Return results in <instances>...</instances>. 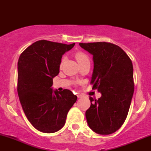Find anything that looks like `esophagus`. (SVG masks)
<instances>
[{
    "label": "esophagus",
    "mask_w": 151,
    "mask_h": 151,
    "mask_svg": "<svg viewBox=\"0 0 151 151\" xmlns=\"http://www.w3.org/2000/svg\"><path fill=\"white\" fill-rule=\"evenodd\" d=\"M77 96H78V98H82V95H81V94H79V93H78V94L77 95Z\"/></svg>",
    "instance_id": "1"
}]
</instances>
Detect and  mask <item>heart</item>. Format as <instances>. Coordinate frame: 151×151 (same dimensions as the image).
<instances>
[{
	"label": "heart",
	"mask_w": 151,
	"mask_h": 151,
	"mask_svg": "<svg viewBox=\"0 0 151 151\" xmlns=\"http://www.w3.org/2000/svg\"><path fill=\"white\" fill-rule=\"evenodd\" d=\"M75 57L79 64L85 61H88V58L87 55H86L84 53L81 52V51H79V52L76 53L75 55ZM65 57L63 58V59H62L61 63H60V66L63 65L64 62H65Z\"/></svg>",
	"instance_id": "obj_1"
}]
</instances>
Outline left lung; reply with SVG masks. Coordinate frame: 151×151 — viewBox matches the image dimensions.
<instances>
[{
  "label": "left lung",
  "instance_id": "left-lung-1",
  "mask_svg": "<svg viewBox=\"0 0 151 151\" xmlns=\"http://www.w3.org/2000/svg\"><path fill=\"white\" fill-rule=\"evenodd\" d=\"M93 55V71L91 83L102 96L90 97L85 115L95 133L109 135L122 127L127 118L134 92L133 64L117 45L106 42L80 43Z\"/></svg>",
  "mask_w": 151,
  "mask_h": 151
}]
</instances>
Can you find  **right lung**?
Listing matches in <instances>:
<instances>
[{"mask_svg":"<svg viewBox=\"0 0 151 151\" xmlns=\"http://www.w3.org/2000/svg\"><path fill=\"white\" fill-rule=\"evenodd\" d=\"M75 43L66 45L38 40L28 47L18 62V94L27 118L35 129L55 133L65 124L77 100L70 90H53V78L60 72L63 55Z\"/></svg>","mask_w":151,"mask_h":151,"instance_id":"1","label":"right lung"}]
</instances>
